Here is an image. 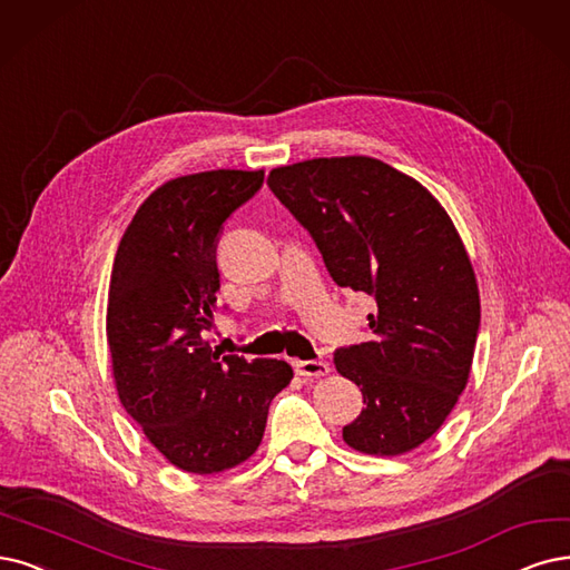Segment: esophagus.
Returning a JSON list of instances; mask_svg holds the SVG:
<instances>
[{"instance_id": "esophagus-1", "label": "esophagus", "mask_w": 570, "mask_h": 570, "mask_svg": "<svg viewBox=\"0 0 570 570\" xmlns=\"http://www.w3.org/2000/svg\"><path fill=\"white\" fill-rule=\"evenodd\" d=\"M331 368L326 362L320 360H312V362H296V373L303 377H322L326 375Z\"/></svg>"}]
</instances>
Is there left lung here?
I'll use <instances>...</instances> for the list:
<instances>
[{
  "label": "left lung",
  "instance_id": "left-lung-1",
  "mask_svg": "<svg viewBox=\"0 0 570 570\" xmlns=\"http://www.w3.org/2000/svg\"><path fill=\"white\" fill-rule=\"evenodd\" d=\"M267 185L317 244L333 282L375 301L371 341L335 350L362 387L345 444L402 455L428 441L465 390L481 305L449 214L411 176L373 157L272 168Z\"/></svg>",
  "mask_w": 570,
  "mask_h": 570
}]
</instances>
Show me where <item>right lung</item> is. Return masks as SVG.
Wrapping results in <instances>:
<instances>
[{"mask_svg": "<svg viewBox=\"0 0 570 570\" xmlns=\"http://www.w3.org/2000/svg\"><path fill=\"white\" fill-rule=\"evenodd\" d=\"M265 171H204L142 202L119 242L108 345L115 385L150 444L178 470L216 474L263 441L269 402L293 377L286 362L210 350L223 223L263 187Z\"/></svg>", "mask_w": 570, "mask_h": 570, "instance_id": "obj_1", "label": "right lung"}]
</instances>
